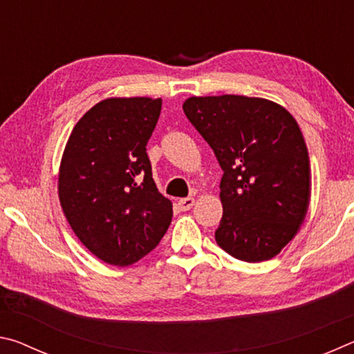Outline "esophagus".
I'll return each instance as SVG.
<instances>
[{"label": "esophagus", "instance_id": "esophagus-1", "mask_svg": "<svg viewBox=\"0 0 354 354\" xmlns=\"http://www.w3.org/2000/svg\"><path fill=\"white\" fill-rule=\"evenodd\" d=\"M195 205V198H192V196H187V198H181L178 201V206L181 211H189V209Z\"/></svg>", "mask_w": 354, "mask_h": 354}]
</instances>
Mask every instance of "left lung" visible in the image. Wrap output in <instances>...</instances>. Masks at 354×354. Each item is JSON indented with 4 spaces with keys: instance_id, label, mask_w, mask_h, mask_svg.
Returning <instances> with one entry per match:
<instances>
[{
    "instance_id": "1",
    "label": "left lung",
    "mask_w": 354,
    "mask_h": 354,
    "mask_svg": "<svg viewBox=\"0 0 354 354\" xmlns=\"http://www.w3.org/2000/svg\"><path fill=\"white\" fill-rule=\"evenodd\" d=\"M183 109L223 170L215 241L245 262L272 259L295 237L310 201L297 120L274 101L245 95L190 97Z\"/></svg>"
}]
</instances>
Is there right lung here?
Segmentation results:
<instances>
[{"mask_svg": "<svg viewBox=\"0 0 354 354\" xmlns=\"http://www.w3.org/2000/svg\"><path fill=\"white\" fill-rule=\"evenodd\" d=\"M160 107V98H106L80 118L64 149V215L84 247L111 266L142 259L170 226L173 205L156 187L147 154Z\"/></svg>", "mask_w": 354, "mask_h": 354, "instance_id": "obj_1", "label": "right lung"}]
</instances>
